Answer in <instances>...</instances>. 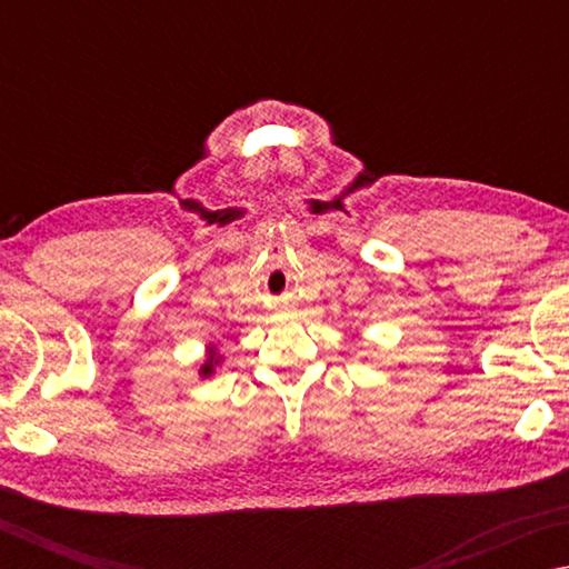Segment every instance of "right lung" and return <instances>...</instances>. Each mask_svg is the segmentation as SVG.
Here are the masks:
<instances>
[{"mask_svg": "<svg viewBox=\"0 0 569 569\" xmlns=\"http://www.w3.org/2000/svg\"><path fill=\"white\" fill-rule=\"evenodd\" d=\"M220 363H223V356H220L216 346L210 343V346H208V351H206V361H203V366H200V369H198V377H200V379L213 377V373H216V369H218Z\"/></svg>", "mask_w": 569, "mask_h": 569, "instance_id": "obj_1", "label": "right lung"}]
</instances>
